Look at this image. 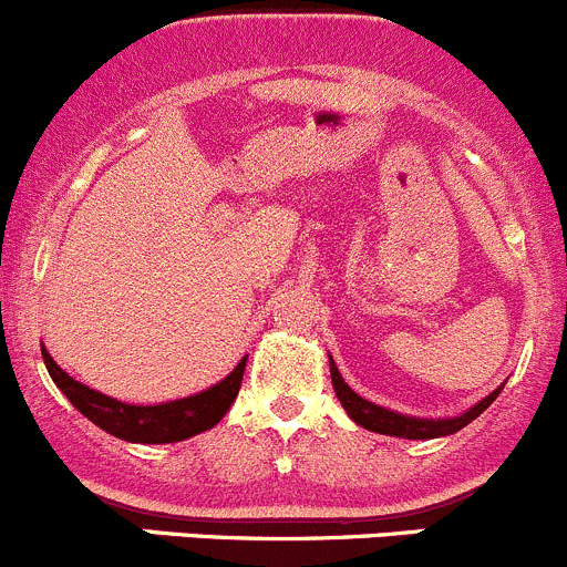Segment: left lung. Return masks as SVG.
I'll use <instances>...</instances> for the list:
<instances>
[{"mask_svg": "<svg viewBox=\"0 0 567 567\" xmlns=\"http://www.w3.org/2000/svg\"><path fill=\"white\" fill-rule=\"evenodd\" d=\"M330 380H333L336 396H339V402L344 405V411L352 416V422H358L361 427L372 430V433L396 435V439H413V441L441 439V435L457 433V430L466 427L468 422H474V419L480 416V413L485 411V408L491 405L493 400H496L498 391L504 389V385H502V389H496L493 394H487L485 400L476 402L472 411H466L463 416H455V419H411V416H400V413H394V411H385V408H380V405H374V402L358 396L355 391H352L350 385L341 380V374H339V369H336L333 358H330Z\"/></svg>", "mask_w": 567, "mask_h": 567, "instance_id": "left-lung-1", "label": "left lung"}]
</instances>
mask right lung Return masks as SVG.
I'll use <instances>...</instances> for the list:
<instances>
[{
    "mask_svg": "<svg viewBox=\"0 0 567 567\" xmlns=\"http://www.w3.org/2000/svg\"><path fill=\"white\" fill-rule=\"evenodd\" d=\"M245 361L248 358H243L223 383L212 385V389L200 391L195 396H187V400L165 402V405H126V402H117L112 396L82 385L80 380L65 374L54 363V358L43 350V363H47L58 389L71 400V405L82 416L91 419L95 427L106 430V433L121 441H132V444H176V441L193 439V435L215 427L228 413L231 402L237 400Z\"/></svg>",
    "mask_w": 567,
    "mask_h": 567,
    "instance_id": "right-lung-1",
    "label": "right lung"
}]
</instances>
